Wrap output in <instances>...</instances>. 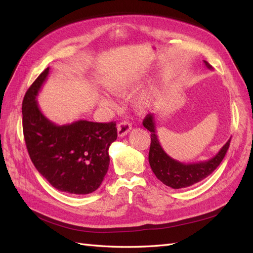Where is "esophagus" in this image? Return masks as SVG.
Returning a JSON list of instances; mask_svg holds the SVG:
<instances>
[{"label":"esophagus","instance_id":"obj_1","mask_svg":"<svg viewBox=\"0 0 253 253\" xmlns=\"http://www.w3.org/2000/svg\"><path fill=\"white\" fill-rule=\"evenodd\" d=\"M131 129V124L127 121H124L117 125V135L118 137L126 136Z\"/></svg>","mask_w":253,"mask_h":253}]
</instances>
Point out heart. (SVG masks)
Listing matches in <instances>:
<instances>
[{"instance_id":"heart-1","label":"heart","mask_w":253,"mask_h":253,"mask_svg":"<svg viewBox=\"0 0 253 253\" xmlns=\"http://www.w3.org/2000/svg\"><path fill=\"white\" fill-rule=\"evenodd\" d=\"M104 84L106 89L110 90L111 92L122 94V93L127 92V91L130 89L131 82L129 79H125V78H113V79H107L104 83ZM100 102L104 105L111 104V100L107 95H101ZM150 103H151V95L149 93L139 96L136 102L137 107L139 110H144L146 107L149 106Z\"/></svg>"}]
</instances>
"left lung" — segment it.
Masks as SVG:
<instances>
[{"label": "left lung", "mask_w": 253, "mask_h": 253, "mask_svg": "<svg viewBox=\"0 0 253 253\" xmlns=\"http://www.w3.org/2000/svg\"><path fill=\"white\" fill-rule=\"evenodd\" d=\"M204 63L208 68H212L208 62L204 61ZM142 125L151 132V144L149 151L150 166L158 179L173 189L187 188L207 178L221 164L229 148L230 139L211 160H208L206 162L185 164L171 159L161 147L155 132L154 114H148L144 117Z\"/></svg>", "instance_id": "8db88e82"}]
</instances>
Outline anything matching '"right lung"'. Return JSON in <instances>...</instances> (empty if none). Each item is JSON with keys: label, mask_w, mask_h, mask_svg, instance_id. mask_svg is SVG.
Returning a JSON list of instances; mask_svg holds the SVG:
<instances>
[{"label": "right lung", "mask_w": 253, "mask_h": 253, "mask_svg": "<svg viewBox=\"0 0 253 253\" xmlns=\"http://www.w3.org/2000/svg\"><path fill=\"white\" fill-rule=\"evenodd\" d=\"M49 69L39 75L24 96L26 147L38 171L57 190L88 195L98 189L109 169V148L117 138L116 124L77 121L58 126L47 120L36 98Z\"/></svg>", "instance_id": "1"}]
</instances>
